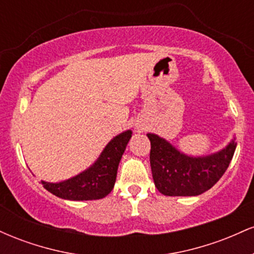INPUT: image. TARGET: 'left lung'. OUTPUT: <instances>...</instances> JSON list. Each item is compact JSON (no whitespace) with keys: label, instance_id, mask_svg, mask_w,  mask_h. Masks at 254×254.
Here are the masks:
<instances>
[{"label":"left lung","instance_id":"1","mask_svg":"<svg viewBox=\"0 0 254 254\" xmlns=\"http://www.w3.org/2000/svg\"><path fill=\"white\" fill-rule=\"evenodd\" d=\"M150 141V167L156 189L165 196H198L216 184L234 155L233 137L223 149L203 156L178 150L167 139L147 133Z\"/></svg>","mask_w":254,"mask_h":254}]
</instances>
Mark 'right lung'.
I'll return each mask as SVG.
<instances>
[{
	"label": "right lung",
	"instance_id": "obj_1",
	"mask_svg": "<svg viewBox=\"0 0 254 254\" xmlns=\"http://www.w3.org/2000/svg\"><path fill=\"white\" fill-rule=\"evenodd\" d=\"M131 135L132 131L127 130L113 137L97 161L77 176L58 183L42 180L43 186L62 199L93 200L106 197L115 186L119 162Z\"/></svg>",
	"mask_w": 254,
	"mask_h": 254
}]
</instances>
